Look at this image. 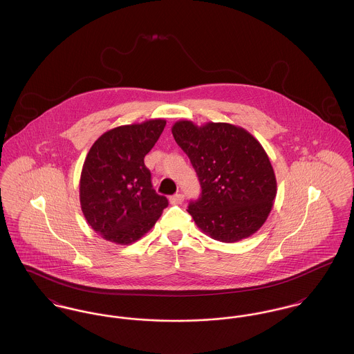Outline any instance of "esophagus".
<instances>
[{
	"label": "esophagus",
	"instance_id": "obj_1",
	"mask_svg": "<svg viewBox=\"0 0 354 354\" xmlns=\"http://www.w3.org/2000/svg\"><path fill=\"white\" fill-rule=\"evenodd\" d=\"M183 201H185V196H183L182 194H176V195H174V196L169 198L171 204H182Z\"/></svg>",
	"mask_w": 354,
	"mask_h": 354
}]
</instances>
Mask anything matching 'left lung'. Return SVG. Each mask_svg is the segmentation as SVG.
Listing matches in <instances>:
<instances>
[{
    "instance_id": "1",
    "label": "left lung",
    "mask_w": 354,
    "mask_h": 354,
    "mask_svg": "<svg viewBox=\"0 0 354 354\" xmlns=\"http://www.w3.org/2000/svg\"><path fill=\"white\" fill-rule=\"evenodd\" d=\"M176 143L188 155L202 185L188 214L205 235L235 243L257 232L273 207L277 185L270 158L243 127L178 120Z\"/></svg>"
}]
</instances>
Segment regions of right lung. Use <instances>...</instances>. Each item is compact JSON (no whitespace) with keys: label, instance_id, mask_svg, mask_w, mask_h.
Here are the masks:
<instances>
[{"label":"right lung","instance_id":"add662e5","mask_svg":"<svg viewBox=\"0 0 354 354\" xmlns=\"http://www.w3.org/2000/svg\"><path fill=\"white\" fill-rule=\"evenodd\" d=\"M165 126V119L119 126L102 134L87 153L80 202L84 219L104 240L134 243L169 205L167 198L152 188L151 172L145 166V156Z\"/></svg>","mask_w":354,"mask_h":354}]
</instances>
